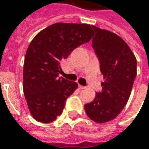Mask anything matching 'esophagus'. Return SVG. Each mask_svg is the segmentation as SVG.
I'll list each match as a JSON object with an SVG mask.
<instances>
[{
  "instance_id": "34e87169",
  "label": "esophagus",
  "mask_w": 149,
  "mask_h": 149,
  "mask_svg": "<svg viewBox=\"0 0 149 149\" xmlns=\"http://www.w3.org/2000/svg\"><path fill=\"white\" fill-rule=\"evenodd\" d=\"M78 87H79L80 89H84V88H86V87H84V86H82V85H81V84H79V86H78Z\"/></svg>"
}]
</instances>
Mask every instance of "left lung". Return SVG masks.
I'll list each match as a JSON object with an SVG mask.
<instances>
[{
	"mask_svg": "<svg viewBox=\"0 0 149 149\" xmlns=\"http://www.w3.org/2000/svg\"><path fill=\"white\" fill-rule=\"evenodd\" d=\"M95 31L93 47L100 61L104 78L101 93H96L91 103L84 104L87 116L97 123L116 117L128 102L136 76V59L121 37L92 25Z\"/></svg>",
	"mask_w": 149,
	"mask_h": 149,
	"instance_id": "1",
	"label": "left lung"
}]
</instances>
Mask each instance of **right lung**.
Segmentation results:
<instances>
[{"label":"right lung","instance_id":"right-lung-1","mask_svg":"<svg viewBox=\"0 0 149 149\" xmlns=\"http://www.w3.org/2000/svg\"><path fill=\"white\" fill-rule=\"evenodd\" d=\"M93 34L88 24L56 23L31 41L24 58L23 90L31 115L37 121L49 123L61 114L67 98L78 84L59 77L61 65Z\"/></svg>","mask_w":149,"mask_h":149}]
</instances>
